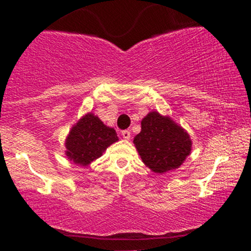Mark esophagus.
Segmentation results:
<instances>
[{
    "label": "esophagus",
    "mask_w": 251,
    "mask_h": 251,
    "mask_svg": "<svg viewBox=\"0 0 251 251\" xmlns=\"http://www.w3.org/2000/svg\"><path fill=\"white\" fill-rule=\"evenodd\" d=\"M122 135H123V138H124V139L128 140L129 138H131V132H129L128 129H124V131L122 132Z\"/></svg>",
    "instance_id": "1"
}]
</instances>
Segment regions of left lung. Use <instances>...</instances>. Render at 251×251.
I'll return each instance as SVG.
<instances>
[{"label":"left lung","instance_id":"8db88e82","mask_svg":"<svg viewBox=\"0 0 251 251\" xmlns=\"http://www.w3.org/2000/svg\"><path fill=\"white\" fill-rule=\"evenodd\" d=\"M143 162L155 174L179 168L191 151L189 134L168 117L151 112L133 140Z\"/></svg>","mask_w":251,"mask_h":251}]
</instances>
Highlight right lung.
<instances>
[{"label":"right lung","instance_id":"right-lung-1","mask_svg":"<svg viewBox=\"0 0 251 251\" xmlns=\"http://www.w3.org/2000/svg\"><path fill=\"white\" fill-rule=\"evenodd\" d=\"M117 140L113 128L103 125L99 118L89 113L72 128L66 140V154L72 162L86 166Z\"/></svg>","mask_w":251,"mask_h":251}]
</instances>
